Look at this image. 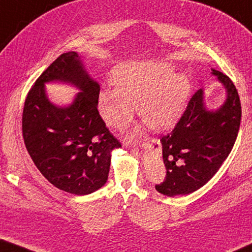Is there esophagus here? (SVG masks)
I'll return each instance as SVG.
<instances>
[{
  "instance_id": "34e87169",
  "label": "esophagus",
  "mask_w": 252,
  "mask_h": 252,
  "mask_svg": "<svg viewBox=\"0 0 252 252\" xmlns=\"http://www.w3.org/2000/svg\"><path fill=\"white\" fill-rule=\"evenodd\" d=\"M132 151H133V152H135V153H138V152H139L138 150H135V149H134V150H133V149H132Z\"/></svg>"
}]
</instances>
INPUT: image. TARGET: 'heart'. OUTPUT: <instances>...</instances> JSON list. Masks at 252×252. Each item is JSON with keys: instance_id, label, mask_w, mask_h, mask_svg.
<instances>
[{"instance_id": "heart-1", "label": "heart", "mask_w": 252, "mask_h": 252, "mask_svg": "<svg viewBox=\"0 0 252 252\" xmlns=\"http://www.w3.org/2000/svg\"><path fill=\"white\" fill-rule=\"evenodd\" d=\"M164 62H129L117 67V88L101 89L97 104L101 117L112 127H123L139 108L142 120L155 131H164L176 123L190 94L187 76L174 73Z\"/></svg>"}]
</instances>
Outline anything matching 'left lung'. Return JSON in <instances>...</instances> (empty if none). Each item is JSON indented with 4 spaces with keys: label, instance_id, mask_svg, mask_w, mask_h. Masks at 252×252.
<instances>
[{
    "label": "left lung",
    "instance_id": "left-lung-1",
    "mask_svg": "<svg viewBox=\"0 0 252 252\" xmlns=\"http://www.w3.org/2000/svg\"><path fill=\"white\" fill-rule=\"evenodd\" d=\"M212 74L224 85V103L218 110L208 111L203 90L199 89L174 129L160 139L167 174L156 189L168 197L189 194L206 185L218 172L237 140L240 97L228 75L213 69Z\"/></svg>",
    "mask_w": 252,
    "mask_h": 252
}]
</instances>
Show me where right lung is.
<instances>
[{
	"instance_id": "obj_1",
	"label": "right lung",
	"mask_w": 252,
	"mask_h": 252,
	"mask_svg": "<svg viewBox=\"0 0 252 252\" xmlns=\"http://www.w3.org/2000/svg\"><path fill=\"white\" fill-rule=\"evenodd\" d=\"M63 80L81 90L74 103H50L44 83ZM100 85L87 73L76 52L63 53L33 84L25 99L22 133L34 164L50 183L72 194L84 195L108 180L111 151L121 143L97 111Z\"/></svg>"
}]
</instances>
